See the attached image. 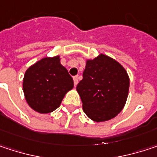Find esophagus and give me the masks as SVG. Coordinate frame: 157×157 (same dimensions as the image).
<instances>
[{"instance_id": "obj_1", "label": "esophagus", "mask_w": 157, "mask_h": 157, "mask_svg": "<svg viewBox=\"0 0 157 157\" xmlns=\"http://www.w3.org/2000/svg\"><path fill=\"white\" fill-rule=\"evenodd\" d=\"M74 83H75V86L77 85V83H78V76H74Z\"/></svg>"}]
</instances>
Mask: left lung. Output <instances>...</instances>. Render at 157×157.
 <instances>
[{
    "instance_id": "left-lung-1",
    "label": "left lung",
    "mask_w": 157,
    "mask_h": 157,
    "mask_svg": "<svg viewBox=\"0 0 157 157\" xmlns=\"http://www.w3.org/2000/svg\"><path fill=\"white\" fill-rule=\"evenodd\" d=\"M129 88V78L116 60L101 54L87 60L76 90L84 113L93 121L101 122L116 117L124 107Z\"/></svg>"
}]
</instances>
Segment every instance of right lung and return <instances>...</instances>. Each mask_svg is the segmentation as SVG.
<instances>
[{"mask_svg": "<svg viewBox=\"0 0 157 157\" xmlns=\"http://www.w3.org/2000/svg\"><path fill=\"white\" fill-rule=\"evenodd\" d=\"M74 87L73 78L60 64L59 56L45 57L25 73L23 92L28 104L39 113H50L60 106Z\"/></svg>", "mask_w": 157, "mask_h": 157, "instance_id": "add662e5", "label": "right lung"}]
</instances>
